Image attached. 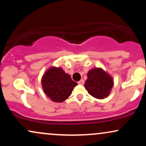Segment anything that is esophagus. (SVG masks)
<instances>
[{"label": "esophagus", "mask_w": 146, "mask_h": 146, "mask_svg": "<svg viewBox=\"0 0 146 146\" xmlns=\"http://www.w3.org/2000/svg\"><path fill=\"white\" fill-rule=\"evenodd\" d=\"M78 83L79 85H83L84 84V81L83 80H80V81H79Z\"/></svg>", "instance_id": "obj_1"}]
</instances>
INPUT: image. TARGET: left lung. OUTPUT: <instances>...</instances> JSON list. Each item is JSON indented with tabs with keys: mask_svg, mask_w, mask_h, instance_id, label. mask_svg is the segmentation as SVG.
<instances>
[{
	"mask_svg": "<svg viewBox=\"0 0 146 146\" xmlns=\"http://www.w3.org/2000/svg\"><path fill=\"white\" fill-rule=\"evenodd\" d=\"M113 79L101 68H92L88 72L84 86L88 93L97 99H104L110 95Z\"/></svg>",
	"mask_w": 146,
	"mask_h": 146,
	"instance_id": "8db88e82",
	"label": "left lung"
}]
</instances>
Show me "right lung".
Returning a JSON list of instances; mask_svg holds the SVG:
<instances>
[{"mask_svg": "<svg viewBox=\"0 0 146 146\" xmlns=\"http://www.w3.org/2000/svg\"><path fill=\"white\" fill-rule=\"evenodd\" d=\"M42 86L44 93L54 102H62L69 98L78 83L71 80L60 67L52 66L42 78Z\"/></svg>", "mask_w": 146, "mask_h": 146, "instance_id": "add662e5", "label": "right lung"}]
</instances>
